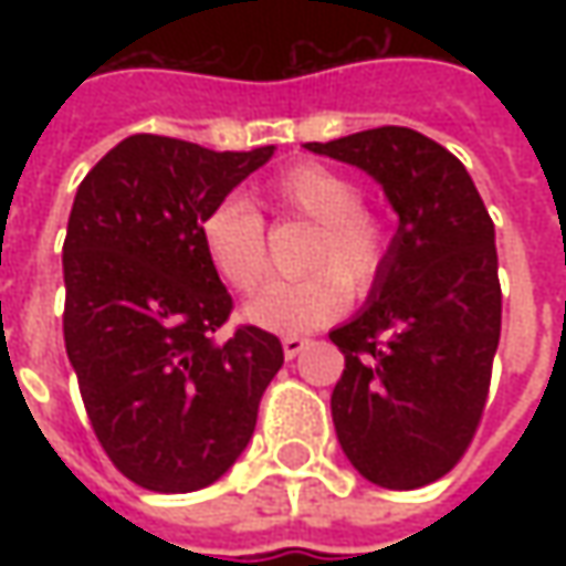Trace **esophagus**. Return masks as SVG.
Listing matches in <instances>:
<instances>
[{"label":"esophagus","mask_w":566,"mask_h":566,"mask_svg":"<svg viewBox=\"0 0 566 566\" xmlns=\"http://www.w3.org/2000/svg\"><path fill=\"white\" fill-rule=\"evenodd\" d=\"M308 343H312V339L298 337V334H290V337H283V356H286V359H295V356H298L302 349H308Z\"/></svg>","instance_id":"34e87169"}]
</instances>
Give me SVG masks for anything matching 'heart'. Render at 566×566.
Segmentation results:
<instances>
[{
    "instance_id": "1",
    "label": "heart",
    "mask_w": 566,
    "mask_h": 566,
    "mask_svg": "<svg viewBox=\"0 0 566 566\" xmlns=\"http://www.w3.org/2000/svg\"><path fill=\"white\" fill-rule=\"evenodd\" d=\"M273 205L315 223L302 268L308 276L271 283L245 305V321L273 334L331 324L353 293H371L387 264V229L361 207L356 179L324 164H295L273 182ZM201 245L213 271L239 293H254L271 271L264 220L245 198H223L201 217Z\"/></svg>"
}]
</instances>
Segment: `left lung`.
Segmentation results:
<instances>
[{"label": "left lung", "instance_id": "8db88e82", "mask_svg": "<svg viewBox=\"0 0 566 566\" xmlns=\"http://www.w3.org/2000/svg\"><path fill=\"white\" fill-rule=\"evenodd\" d=\"M305 147L359 166L400 217L368 302L331 331L346 356L331 412L368 482L422 489L460 463L489 400L501 339L494 223L467 166L412 128Z\"/></svg>", "mask_w": 566, "mask_h": 566}]
</instances>
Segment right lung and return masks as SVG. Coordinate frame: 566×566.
Instances as JSON below:
<instances>
[{
	"label": "right lung",
	"mask_w": 566,
	"mask_h": 566,
	"mask_svg": "<svg viewBox=\"0 0 566 566\" xmlns=\"http://www.w3.org/2000/svg\"><path fill=\"white\" fill-rule=\"evenodd\" d=\"M273 157L132 135L77 186L62 245L65 353L122 475L164 494L213 485L249 447L280 339L239 327L201 217Z\"/></svg>",
	"instance_id": "right-lung-1"
}]
</instances>
